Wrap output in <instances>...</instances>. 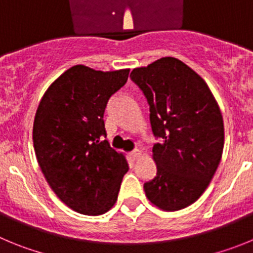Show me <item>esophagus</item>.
Returning <instances> with one entry per match:
<instances>
[{
	"label": "esophagus",
	"instance_id": "esophagus-1",
	"mask_svg": "<svg viewBox=\"0 0 253 253\" xmlns=\"http://www.w3.org/2000/svg\"><path fill=\"white\" fill-rule=\"evenodd\" d=\"M140 154H142V152H140L139 149H134L133 152H130V153H129V157H130L131 161H135L140 157Z\"/></svg>",
	"mask_w": 253,
	"mask_h": 253
}]
</instances>
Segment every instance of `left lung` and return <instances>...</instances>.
<instances>
[{
	"label": "left lung",
	"mask_w": 253,
	"mask_h": 253,
	"mask_svg": "<svg viewBox=\"0 0 253 253\" xmlns=\"http://www.w3.org/2000/svg\"><path fill=\"white\" fill-rule=\"evenodd\" d=\"M131 81L149 105L157 173L143 187L149 202L175 211L196 202L219 166L224 146L220 109L198 73L172 57L135 68Z\"/></svg>",
	"instance_id": "8db88e82"
}]
</instances>
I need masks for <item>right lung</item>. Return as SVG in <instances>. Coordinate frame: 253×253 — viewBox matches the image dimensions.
Segmentation results:
<instances>
[{"label": "right lung", "mask_w": 253, "mask_h": 253, "mask_svg": "<svg viewBox=\"0 0 253 253\" xmlns=\"http://www.w3.org/2000/svg\"><path fill=\"white\" fill-rule=\"evenodd\" d=\"M128 76L129 69L102 72L78 64L50 84L38 106V163L55 195L77 213H106L129 169L124 156L102 140L107 102Z\"/></svg>", "instance_id": "1"}]
</instances>
